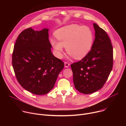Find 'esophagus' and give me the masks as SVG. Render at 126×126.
Masks as SVG:
<instances>
[{
  "instance_id": "esophagus-1",
  "label": "esophagus",
  "mask_w": 126,
  "mask_h": 126,
  "mask_svg": "<svg viewBox=\"0 0 126 126\" xmlns=\"http://www.w3.org/2000/svg\"><path fill=\"white\" fill-rule=\"evenodd\" d=\"M64 65H65V67L66 68H68V67L69 66L70 64H69V63H68V62H64Z\"/></svg>"
}]
</instances>
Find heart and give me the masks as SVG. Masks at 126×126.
Returning a JSON list of instances; mask_svg holds the SVG:
<instances>
[{
    "instance_id": "obj_1",
    "label": "heart",
    "mask_w": 126,
    "mask_h": 126,
    "mask_svg": "<svg viewBox=\"0 0 126 126\" xmlns=\"http://www.w3.org/2000/svg\"><path fill=\"white\" fill-rule=\"evenodd\" d=\"M58 41L50 39L56 56L61 58L64 47L70 56L76 59L84 58L90 51L93 43V34L88 27L71 24L58 29L55 33Z\"/></svg>"
}]
</instances>
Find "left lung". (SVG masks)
Here are the masks:
<instances>
[{
	"label": "left lung",
	"mask_w": 126,
	"mask_h": 126,
	"mask_svg": "<svg viewBox=\"0 0 126 126\" xmlns=\"http://www.w3.org/2000/svg\"><path fill=\"white\" fill-rule=\"evenodd\" d=\"M95 39L91 50L80 61L71 65L75 88L80 92L91 94L104 85L112 71L113 50L106 31L93 24Z\"/></svg>",
	"instance_id": "8db88e82"
}]
</instances>
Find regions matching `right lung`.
Here are the masks:
<instances>
[{"instance_id": "right-lung-1", "label": "right lung", "mask_w": 126, "mask_h": 126, "mask_svg": "<svg viewBox=\"0 0 126 126\" xmlns=\"http://www.w3.org/2000/svg\"><path fill=\"white\" fill-rule=\"evenodd\" d=\"M48 31L24 30L18 36L12 53V64L18 82L35 95L50 92L64 68V62L51 52Z\"/></svg>"}]
</instances>
